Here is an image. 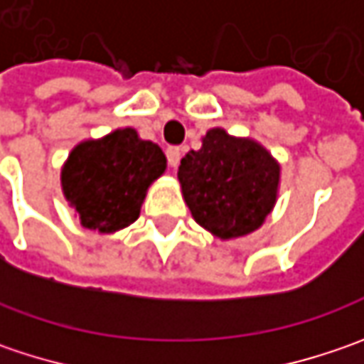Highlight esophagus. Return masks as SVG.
Masks as SVG:
<instances>
[{
	"label": "esophagus",
	"mask_w": 364,
	"mask_h": 364,
	"mask_svg": "<svg viewBox=\"0 0 364 364\" xmlns=\"http://www.w3.org/2000/svg\"><path fill=\"white\" fill-rule=\"evenodd\" d=\"M166 161H168V166H175L179 165V161H181V149H177V146H171V149H166Z\"/></svg>",
	"instance_id": "34e87169"
}]
</instances>
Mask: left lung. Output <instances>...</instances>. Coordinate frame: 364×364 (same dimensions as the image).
<instances>
[{"label":"left lung","mask_w":364,"mask_h":364,"mask_svg":"<svg viewBox=\"0 0 364 364\" xmlns=\"http://www.w3.org/2000/svg\"><path fill=\"white\" fill-rule=\"evenodd\" d=\"M177 179L199 226L220 240H234L261 228L273 212L281 165L255 138L210 128L201 149L181 159Z\"/></svg>","instance_id":"1"}]
</instances>
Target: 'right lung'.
<instances>
[{
	"label": "right lung",
	"mask_w": 364,
	"mask_h": 364,
	"mask_svg": "<svg viewBox=\"0 0 364 364\" xmlns=\"http://www.w3.org/2000/svg\"><path fill=\"white\" fill-rule=\"evenodd\" d=\"M166 171L159 144L134 128L81 140L60 168V189L81 226L100 234L128 228L140 215L146 191Z\"/></svg>",
	"instance_id": "obj_1"
}]
</instances>
